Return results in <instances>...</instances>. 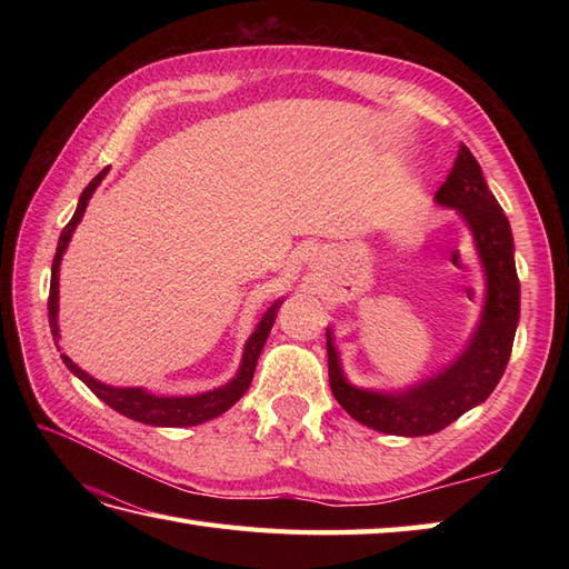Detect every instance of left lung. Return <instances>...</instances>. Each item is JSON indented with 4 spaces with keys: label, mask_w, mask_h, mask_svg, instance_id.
I'll return each instance as SVG.
<instances>
[{
    "label": "left lung",
    "mask_w": 569,
    "mask_h": 569,
    "mask_svg": "<svg viewBox=\"0 0 569 569\" xmlns=\"http://www.w3.org/2000/svg\"><path fill=\"white\" fill-rule=\"evenodd\" d=\"M435 200L447 208H457L465 217L487 271L485 318L467 352L450 369L416 389L396 396L377 393L355 389L345 381L328 328V371L337 403L367 428L386 435H406V438L438 432L469 408L487 401L509 365L518 312H521V283L513 263L509 220L465 143H459L452 171L435 192Z\"/></svg>",
    "instance_id": "obj_1"
}]
</instances>
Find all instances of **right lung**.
<instances>
[{
  "label": "right lung",
  "instance_id": "right-lung-1",
  "mask_svg": "<svg viewBox=\"0 0 569 569\" xmlns=\"http://www.w3.org/2000/svg\"><path fill=\"white\" fill-rule=\"evenodd\" d=\"M104 171H100L94 176L88 188L82 190V196L78 200V210L72 214V220L63 227V232H60L58 239V247H56V257H53V266H51V293H48V322H51V335L53 340L58 337V266H60V257H63V251L68 247V239L72 234V229L78 227L80 217L88 208V200L94 192V188L100 186V180L104 178ZM281 308V300H276V303L263 312V318L259 322V328L253 330V335L249 337V342L244 347V359H241V369L237 377L220 386V389L208 391V393H200V396H180V398H168V396H153L147 393L143 389H114V386H107L100 383L98 379H92L90 373H84L78 365H72V359L68 355H60L66 361V367L76 373V377L88 386V389L104 401L110 408H114L117 413H122L131 420H139V422H147V426H161V428H188V426H198V422H204L210 418L222 416L227 408H232L244 391L249 389V383L253 379V369H257V359L263 349L266 337H269L271 328H273V320H276V312Z\"/></svg>",
  "mask_w": 569,
  "mask_h": 569
}]
</instances>
